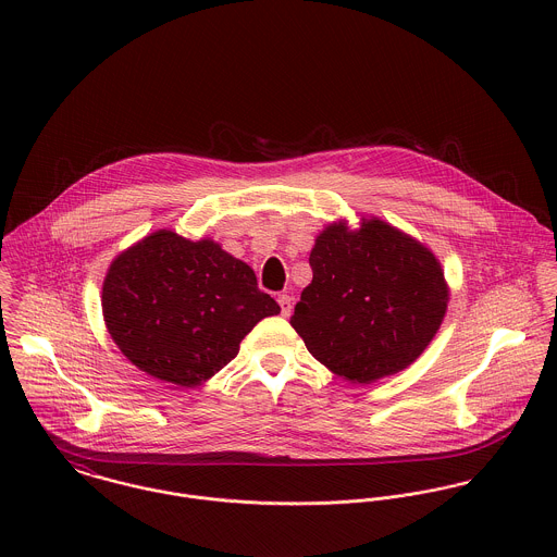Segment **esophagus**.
Returning <instances> with one entry per match:
<instances>
[{"mask_svg":"<svg viewBox=\"0 0 557 557\" xmlns=\"http://www.w3.org/2000/svg\"><path fill=\"white\" fill-rule=\"evenodd\" d=\"M276 302H278V307H281V315H283V318H289V313H292V307H294V300H292V296H287V294H281V296L276 298Z\"/></svg>","mask_w":557,"mask_h":557,"instance_id":"34e87169","label":"esophagus"}]
</instances>
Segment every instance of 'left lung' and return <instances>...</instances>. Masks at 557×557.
<instances>
[{"instance_id":"obj_1","label":"left lung","mask_w":557,"mask_h":557,"mask_svg":"<svg viewBox=\"0 0 557 557\" xmlns=\"http://www.w3.org/2000/svg\"><path fill=\"white\" fill-rule=\"evenodd\" d=\"M313 281L289 323L336 375L371 384L409 367L435 336L448 302L429 248L382 221L330 225L309 257Z\"/></svg>"}]
</instances>
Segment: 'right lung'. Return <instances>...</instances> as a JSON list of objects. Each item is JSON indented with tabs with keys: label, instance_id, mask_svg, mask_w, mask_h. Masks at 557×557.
I'll return each mask as SVG.
<instances>
[{
	"label": "right lung",
	"instance_id": "right-lung-1",
	"mask_svg": "<svg viewBox=\"0 0 557 557\" xmlns=\"http://www.w3.org/2000/svg\"><path fill=\"white\" fill-rule=\"evenodd\" d=\"M276 313L244 261L166 230L122 252L102 285V315L122 354L186 388L230 364L252 325Z\"/></svg>",
	"mask_w": 557,
	"mask_h": 557
}]
</instances>
